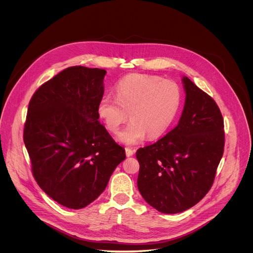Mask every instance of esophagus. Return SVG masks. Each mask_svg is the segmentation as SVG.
I'll list each match as a JSON object with an SVG mask.
<instances>
[{
	"mask_svg": "<svg viewBox=\"0 0 253 253\" xmlns=\"http://www.w3.org/2000/svg\"><path fill=\"white\" fill-rule=\"evenodd\" d=\"M125 150H126V157H131V156L134 154V150H132L131 148L126 147Z\"/></svg>",
	"mask_w": 253,
	"mask_h": 253,
	"instance_id": "obj_1",
	"label": "esophagus"
}]
</instances>
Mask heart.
Masks as SVG:
<instances>
[{"label":"heart","mask_w":253,"mask_h":253,"mask_svg":"<svg viewBox=\"0 0 253 253\" xmlns=\"http://www.w3.org/2000/svg\"><path fill=\"white\" fill-rule=\"evenodd\" d=\"M179 85L169 80L147 74H130L116 85V96L107 93L99 100L97 113L109 131L116 133L129 118L130 123L118 139L127 145L162 136L180 108Z\"/></svg>","instance_id":"1"}]
</instances>
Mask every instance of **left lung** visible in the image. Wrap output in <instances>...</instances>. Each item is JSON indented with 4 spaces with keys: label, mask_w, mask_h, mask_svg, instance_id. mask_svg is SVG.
Segmentation results:
<instances>
[{
    "label": "left lung",
    "mask_w": 253,
    "mask_h": 253,
    "mask_svg": "<svg viewBox=\"0 0 253 253\" xmlns=\"http://www.w3.org/2000/svg\"><path fill=\"white\" fill-rule=\"evenodd\" d=\"M182 82L186 98L178 125L136 152L138 190L151 207L168 214L191 209L208 194L225 143L216 102L189 78Z\"/></svg>",
    "instance_id": "8db88e82"
}]
</instances>
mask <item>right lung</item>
<instances>
[{"label":"right lung","mask_w":253,"mask_h":253,"mask_svg":"<svg viewBox=\"0 0 253 253\" xmlns=\"http://www.w3.org/2000/svg\"><path fill=\"white\" fill-rule=\"evenodd\" d=\"M106 71L73 66L42 84L33 94L23 140L41 189L59 205L80 210L105 190L126 159L98 121Z\"/></svg>","instance_id":"obj_1"}]
</instances>
